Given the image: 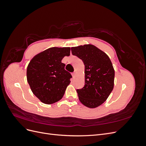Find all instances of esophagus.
<instances>
[{"instance_id":"obj_1","label":"esophagus","mask_w":146,"mask_h":146,"mask_svg":"<svg viewBox=\"0 0 146 146\" xmlns=\"http://www.w3.org/2000/svg\"><path fill=\"white\" fill-rule=\"evenodd\" d=\"M72 77H73V78H75V77H76V72H74L72 74Z\"/></svg>"}]
</instances>
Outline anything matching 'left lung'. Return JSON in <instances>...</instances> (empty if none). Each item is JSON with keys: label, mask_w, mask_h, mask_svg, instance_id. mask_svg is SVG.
I'll return each mask as SVG.
<instances>
[{"label": "left lung", "mask_w": 146, "mask_h": 146, "mask_svg": "<svg viewBox=\"0 0 146 146\" xmlns=\"http://www.w3.org/2000/svg\"><path fill=\"white\" fill-rule=\"evenodd\" d=\"M85 65V85L77 90L79 100L88 108L99 107L113 90L114 70L108 56L93 45L71 48Z\"/></svg>", "instance_id": "1"}]
</instances>
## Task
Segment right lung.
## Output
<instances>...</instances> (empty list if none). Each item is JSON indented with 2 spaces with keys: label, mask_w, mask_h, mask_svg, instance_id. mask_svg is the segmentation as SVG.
I'll return each mask as SVG.
<instances>
[{
  "label": "right lung",
  "mask_w": 146,
  "mask_h": 146,
  "mask_svg": "<svg viewBox=\"0 0 146 146\" xmlns=\"http://www.w3.org/2000/svg\"><path fill=\"white\" fill-rule=\"evenodd\" d=\"M70 47H52L34 56L27 69V82L33 93L46 104L62 99L72 76L61 63L70 55Z\"/></svg>",
  "instance_id": "add662e5"
}]
</instances>
